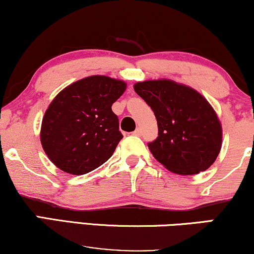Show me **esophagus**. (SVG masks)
<instances>
[{
  "mask_svg": "<svg viewBox=\"0 0 254 254\" xmlns=\"http://www.w3.org/2000/svg\"><path fill=\"white\" fill-rule=\"evenodd\" d=\"M133 134L134 135H141V128L140 127L135 128V130L133 131Z\"/></svg>",
  "mask_w": 254,
  "mask_h": 254,
  "instance_id": "34e87169",
  "label": "esophagus"
}]
</instances>
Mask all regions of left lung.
Segmentation results:
<instances>
[{
  "label": "left lung",
  "mask_w": 254,
  "mask_h": 254,
  "mask_svg": "<svg viewBox=\"0 0 254 254\" xmlns=\"http://www.w3.org/2000/svg\"><path fill=\"white\" fill-rule=\"evenodd\" d=\"M133 88L158 121V138L147 144L153 156L175 174L208 169L222 144V127L208 101L169 79L141 81Z\"/></svg>",
  "instance_id": "obj_1"
}]
</instances>
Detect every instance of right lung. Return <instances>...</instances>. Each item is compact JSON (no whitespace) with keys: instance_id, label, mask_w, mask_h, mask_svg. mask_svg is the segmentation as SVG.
<instances>
[{"instance_id":"add662e5","label":"right lung","mask_w":254,"mask_h":254,"mask_svg":"<svg viewBox=\"0 0 254 254\" xmlns=\"http://www.w3.org/2000/svg\"><path fill=\"white\" fill-rule=\"evenodd\" d=\"M126 88L122 80L91 76L55 96L42 120L40 140L57 168L84 175L113 155L123 134L112 106Z\"/></svg>"}]
</instances>
